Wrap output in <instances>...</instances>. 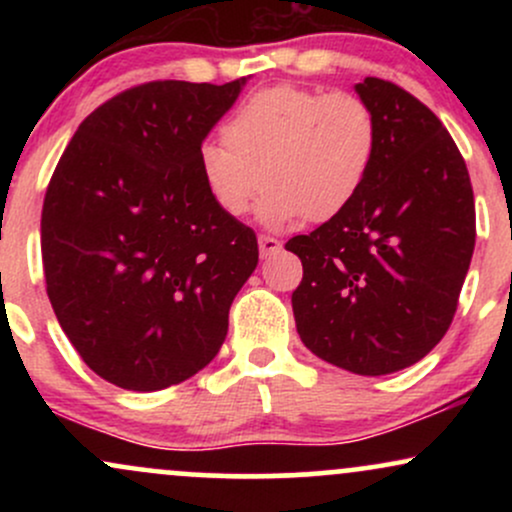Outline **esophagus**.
<instances>
[{
    "label": "esophagus",
    "instance_id": "1",
    "mask_svg": "<svg viewBox=\"0 0 512 512\" xmlns=\"http://www.w3.org/2000/svg\"><path fill=\"white\" fill-rule=\"evenodd\" d=\"M279 250H281L279 240L269 238V236H260V257H262V260H267V257L276 255Z\"/></svg>",
    "mask_w": 512,
    "mask_h": 512
}]
</instances>
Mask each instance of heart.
I'll list each match as a JSON object with an SVG mask.
<instances>
[{
    "mask_svg": "<svg viewBox=\"0 0 512 512\" xmlns=\"http://www.w3.org/2000/svg\"><path fill=\"white\" fill-rule=\"evenodd\" d=\"M204 142L197 170L221 214L240 219L262 192L260 219L289 228L339 216L366 187L378 156V122L354 93L279 84L252 93Z\"/></svg>",
    "mask_w": 512,
    "mask_h": 512,
    "instance_id": "obj_1",
    "label": "heart"
}]
</instances>
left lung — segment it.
Wrapping results in <instances>:
<instances>
[{"mask_svg":"<svg viewBox=\"0 0 512 512\" xmlns=\"http://www.w3.org/2000/svg\"><path fill=\"white\" fill-rule=\"evenodd\" d=\"M378 156L349 209L286 250L301 257L291 305L301 342L358 375L414 366L448 332L477 223L464 158L424 103L390 81L356 84Z\"/></svg>","mask_w":512,"mask_h":512,"instance_id":"8db88e82","label":"left lung"}]
</instances>
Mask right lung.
Listing matches in <instances>:
<instances>
[{"mask_svg": "<svg viewBox=\"0 0 512 512\" xmlns=\"http://www.w3.org/2000/svg\"><path fill=\"white\" fill-rule=\"evenodd\" d=\"M245 84L151 81L110 98L45 192L52 310L86 366L122 390H163L211 363L255 272V233L214 207L197 170Z\"/></svg>", "mask_w": 512, "mask_h": 512, "instance_id": "1", "label": "right lung"}]
</instances>
